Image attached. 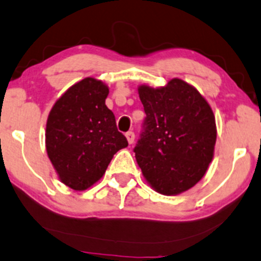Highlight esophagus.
<instances>
[{
    "label": "esophagus",
    "mask_w": 261,
    "mask_h": 261,
    "mask_svg": "<svg viewBox=\"0 0 261 261\" xmlns=\"http://www.w3.org/2000/svg\"><path fill=\"white\" fill-rule=\"evenodd\" d=\"M125 137H127V141L129 144H132V143L134 142V138H136V136H134L133 132H127V133H125Z\"/></svg>",
    "instance_id": "34e87169"
}]
</instances>
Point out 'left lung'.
Masks as SVG:
<instances>
[{"label": "left lung", "mask_w": 261, "mask_h": 261, "mask_svg": "<svg viewBox=\"0 0 261 261\" xmlns=\"http://www.w3.org/2000/svg\"><path fill=\"white\" fill-rule=\"evenodd\" d=\"M147 114L134 148L137 163L154 190L176 195L208 170L217 141L215 117L193 86L173 78L164 87H138Z\"/></svg>", "instance_id": "1"}]
</instances>
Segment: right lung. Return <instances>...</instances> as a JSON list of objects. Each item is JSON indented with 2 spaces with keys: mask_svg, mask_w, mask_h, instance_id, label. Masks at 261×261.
I'll return each instance as SVG.
<instances>
[{
  "mask_svg": "<svg viewBox=\"0 0 261 261\" xmlns=\"http://www.w3.org/2000/svg\"><path fill=\"white\" fill-rule=\"evenodd\" d=\"M108 86L87 77L56 100L47 118L46 149L58 178L86 190L106 173L113 155L128 145L106 106Z\"/></svg>",
  "mask_w": 261,
  "mask_h": 261,
  "instance_id": "add662e5",
  "label": "right lung"
}]
</instances>
